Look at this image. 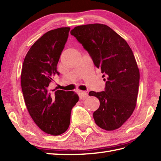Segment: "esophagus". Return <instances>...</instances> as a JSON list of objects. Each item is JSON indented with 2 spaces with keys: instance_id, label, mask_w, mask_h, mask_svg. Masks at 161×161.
<instances>
[{
  "instance_id": "obj_1",
  "label": "esophagus",
  "mask_w": 161,
  "mask_h": 161,
  "mask_svg": "<svg viewBox=\"0 0 161 161\" xmlns=\"http://www.w3.org/2000/svg\"><path fill=\"white\" fill-rule=\"evenodd\" d=\"M79 96H80V97L81 99H84V98H85V97H87L88 93L86 92V91H80V93H79Z\"/></svg>"
}]
</instances>
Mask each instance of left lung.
<instances>
[{
    "mask_svg": "<svg viewBox=\"0 0 161 161\" xmlns=\"http://www.w3.org/2000/svg\"><path fill=\"white\" fill-rule=\"evenodd\" d=\"M70 34L106 77L105 91L89 92L100 101L99 108L93 112L96 124L105 130L120 128L136 106L140 71L133 51L126 41L105 24L76 26Z\"/></svg>",
    "mask_w": 161,
    "mask_h": 161,
    "instance_id": "left-lung-1",
    "label": "left lung"
}]
</instances>
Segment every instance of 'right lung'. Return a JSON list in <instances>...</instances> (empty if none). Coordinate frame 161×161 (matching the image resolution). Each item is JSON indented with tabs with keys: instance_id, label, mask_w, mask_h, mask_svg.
<instances>
[{
	"instance_id": "right-lung-1",
	"label": "right lung",
	"mask_w": 161,
	"mask_h": 161,
	"mask_svg": "<svg viewBox=\"0 0 161 161\" xmlns=\"http://www.w3.org/2000/svg\"><path fill=\"white\" fill-rule=\"evenodd\" d=\"M70 27L49 31L28 52L21 75V89L28 112L34 122L47 134L59 135L70 125L72 108L79 96L74 91L48 89L68 40Z\"/></svg>"
}]
</instances>
